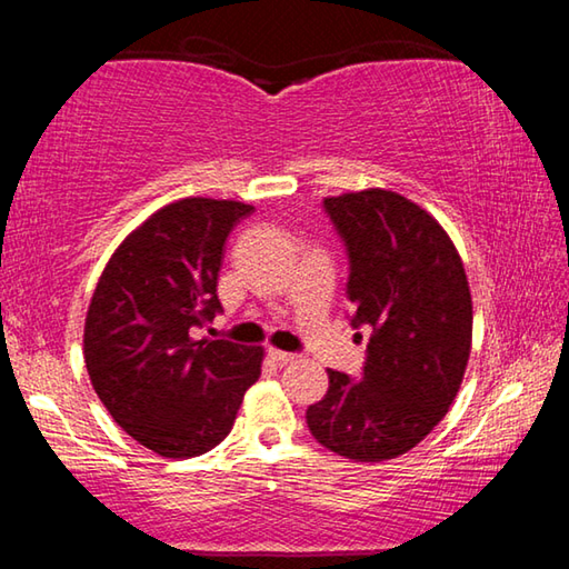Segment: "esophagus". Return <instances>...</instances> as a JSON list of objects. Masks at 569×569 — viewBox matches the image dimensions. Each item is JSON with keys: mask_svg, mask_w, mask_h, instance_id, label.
<instances>
[{"mask_svg": "<svg viewBox=\"0 0 569 569\" xmlns=\"http://www.w3.org/2000/svg\"><path fill=\"white\" fill-rule=\"evenodd\" d=\"M268 356L278 363V366H288L298 361V353H291V351H278V349H268Z\"/></svg>", "mask_w": 569, "mask_h": 569, "instance_id": "1", "label": "esophagus"}]
</instances>
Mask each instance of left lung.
<instances>
[{
  "instance_id": "left-lung-1",
  "label": "left lung",
  "mask_w": 569,
  "mask_h": 569,
  "mask_svg": "<svg viewBox=\"0 0 569 569\" xmlns=\"http://www.w3.org/2000/svg\"><path fill=\"white\" fill-rule=\"evenodd\" d=\"M349 256L353 329L371 326L361 379L329 369V391L306 411L319 445L383 461L445 419L471 351V293L455 243L427 210L369 188L323 200Z\"/></svg>"
}]
</instances>
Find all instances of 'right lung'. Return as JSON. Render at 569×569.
<instances>
[{"instance_id": "right-lung-1", "label": "right lung", "mask_w": 569, "mask_h": 569, "mask_svg": "<svg viewBox=\"0 0 569 569\" xmlns=\"http://www.w3.org/2000/svg\"><path fill=\"white\" fill-rule=\"evenodd\" d=\"M253 206L182 198L122 240L84 319V363L110 417L160 457L206 455L233 429L263 349L196 339L216 313L223 246Z\"/></svg>"}]
</instances>
